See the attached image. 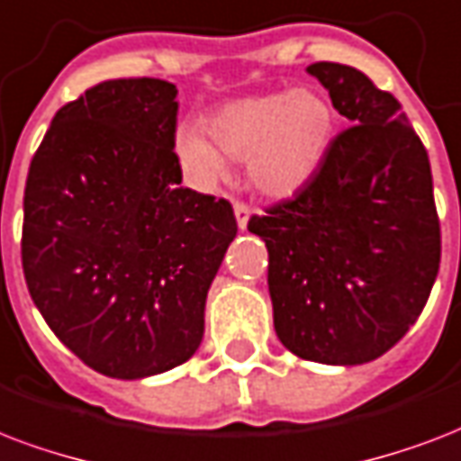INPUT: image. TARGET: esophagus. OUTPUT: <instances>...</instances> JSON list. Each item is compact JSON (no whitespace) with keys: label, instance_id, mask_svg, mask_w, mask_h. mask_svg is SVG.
I'll return each mask as SVG.
<instances>
[{"label":"esophagus","instance_id":"1","mask_svg":"<svg viewBox=\"0 0 461 461\" xmlns=\"http://www.w3.org/2000/svg\"><path fill=\"white\" fill-rule=\"evenodd\" d=\"M233 212H235V221H238V228H240V230H245V228H248L249 216H252V209H249L245 202H235Z\"/></svg>","mask_w":461,"mask_h":461}]
</instances>
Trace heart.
Here are the masks:
<instances>
[{
    "instance_id": "1",
    "label": "heart",
    "mask_w": 461,
    "mask_h": 461,
    "mask_svg": "<svg viewBox=\"0 0 461 461\" xmlns=\"http://www.w3.org/2000/svg\"><path fill=\"white\" fill-rule=\"evenodd\" d=\"M206 137L182 130L175 151L197 180H216L223 156L245 158L248 177L274 199L294 197L308 185L334 137V110L315 88L238 98L221 105L206 120Z\"/></svg>"
}]
</instances>
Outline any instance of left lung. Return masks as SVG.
Masks as SVG:
<instances>
[{
  "label": "left lung",
  "mask_w": 461,
  "mask_h": 461,
  "mask_svg": "<svg viewBox=\"0 0 461 461\" xmlns=\"http://www.w3.org/2000/svg\"><path fill=\"white\" fill-rule=\"evenodd\" d=\"M351 127L315 177L249 233L269 252L274 330L298 358L360 366L380 358L426 308L440 267V221L426 146L399 101L363 71L315 62Z\"/></svg>",
  "instance_id": "1"
}]
</instances>
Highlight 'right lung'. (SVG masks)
<instances>
[{"instance_id":"obj_1","label":"right lung","mask_w":461,"mask_h":461,"mask_svg":"<svg viewBox=\"0 0 461 461\" xmlns=\"http://www.w3.org/2000/svg\"><path fill=\"white\" fill-rule=\"evenodd\" d=\"M177 88L110 78L52 117L28 170L21 262L57 339L117 380L190 360L238 233L226 199L182 187Z\"/></svg>"}]
</instances>
